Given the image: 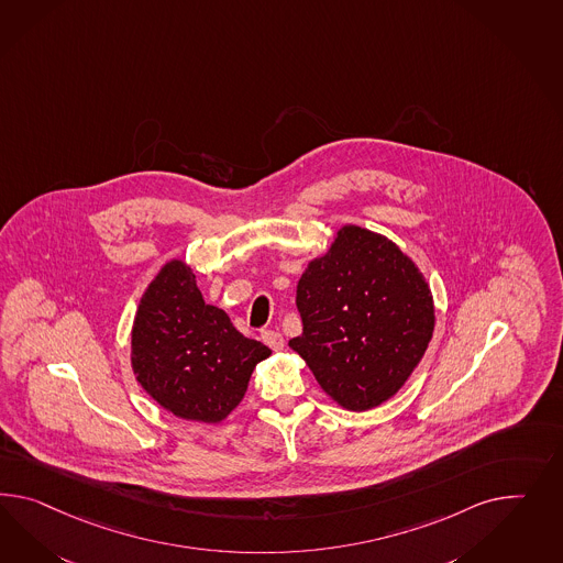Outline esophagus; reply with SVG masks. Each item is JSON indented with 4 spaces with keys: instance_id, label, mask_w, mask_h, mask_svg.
<instances>
[{
    "instance_id": "esophagus-1",
    "label": "esophagus",
    "mask_w": 563,
    "mask_h": 563,
    "mask_svg": "<svg viewBox=\"0 0 563 563\" xmlns=\"http://www.w3.org/2000/svg\"><path fill=\"white\" fill-rule=\"evenodd\" d=\"M262 342L273 350H283V346H285V338H283L280 332H276V330H264L262 332Z\"/></svg>"
}]
</instances>
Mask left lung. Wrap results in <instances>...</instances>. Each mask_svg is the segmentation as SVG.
Returning a JSON list of instances; mask_svg holds the SVG:
<instances>
[{
    "label": "left lung",
    "instance_id": "1",
    "mask_svg": "<svg viewBox=\"0 0 563 563\" xmlns=\"http://www.w3.org/2000/svg\"><path fill=\"white\" fill-rule=\"evenodd\" d=\"M301 354L321 389L365 411L396 396L424 356L434 305L424 276L396 243L346 225L297 285Z\"/></svg>",
    "mask_w": 563,
    "mask_h": 563
}]
</instances>
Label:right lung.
<instances>
[{"mask_svg": "<svg viewBox=\"0 0 563 563\" xmlns=\"http://www.w3.org/2000/svg\"><path fill=\"white\" fill-rule=\"evenodd\" d=\"M268 356L271 349L240 334L223 309L205 303L180 260L167 262L139 303L133 371L159 406L184 420L221 422Z\"/></svg>", "mask_w": 563, "mask_h": 563, "instance_id": "add662e5", "label": "right lung"}]
</instances>
